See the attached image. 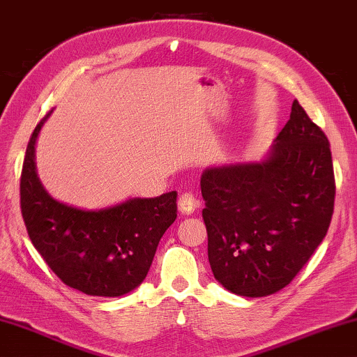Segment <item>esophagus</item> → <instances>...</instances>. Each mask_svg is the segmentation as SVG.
Masks as SVG:
<instances>
[{
    "label": "esophagus",
    "instance_id": "obj_1",
    "mask_svg": "<svg viewBox=\"0 0 357 357\" xmlns=\"http://www.w3.org/2000/svg\"><path fill=\"white\" fill-rule=\"evenodd\" d=\"M199 206V199H197L192 192H183V195L178 197V212L182 215H191Z\"/></svg>",
    "mask_w": 357,
    "mask_h": 357
}]
</instances>
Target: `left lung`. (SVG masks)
I'll return each mask as SVG.
<instances>
[{
  "instance_id": "8db88e82",
  "label": "left lung",
  "mask_w": 357,
  "mask_h": 357,
  "mask_svg": "<svg viewBox=\"0 0 357 357\" xmlns=\"http://www.w3.org/2000/svg\"><path fill=\"white\" fill-rule=\"evenodd\" d=\"M201 191L215 278L234 294L271 296L293 282L329 229V140L294 99L266 160L208 167Z\"/></svg>"
}]
</instances>
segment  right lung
<instances>
[{"instance_id": "obj_1", "label": "right lung", "mask_w": 357, "mask_h": 357, "mask_svg": "<svg viewBox=\"0 0 357 357\" xmlns=\"http://www.w3.org/2000/svg\"><path fill=\"white\" fill-rule=\"evenodd\" d=\"M47 116L34 128L22 167L20 208L28 236L64 284L99 297L131 293L147 277L162 234L177 218V192L99 210L58 202L40 183L34 162Z\"/></svg>"}]
</instances>
